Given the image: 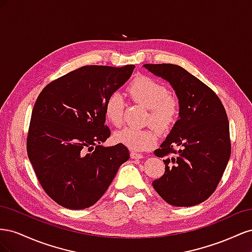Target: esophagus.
<instances>
[{
    "mask_svg": "<svg viewBox=\"0 0 252 252\" xmlns=\"http://www.w3.org/2000/svg\"><path fill=\"white\" fill-rule=\"evenodd\" d=\"M130 158H133V159H134V158H135V159H136V158H143V155H142V154H138V152H135V151H131V152H130Z\"/></svg>",
    "mask_w": 252,
    "mask_h": 252,
    "instance_id": "1",
    "label": "esophagus"
}]
</instances>
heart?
<instances>
[{"label":"heart","instance_id":"obj_1","mask_svg":"<svg viewBox=\"0 0 252 252\" xmlns=\"http://www.w3.org/2000/svg\"><path fill=\"white\" fill-rule=\"evenodd\" d=\"M131 100L149 109L147 122L158 130L165 131L169 129L179 114V103L170 96L167 88L159 82L148 78H135L127 88ZM124 97L122 94H111L104 106L105 117L114 126L123 123ZM116 142L123 144L132 150H145L151 147L157 141V134L152 129H138L125 127L113 135Z\"/></svg>","mask_w":252,"mask_h":252}]
</instances>
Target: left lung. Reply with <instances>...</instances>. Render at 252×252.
<instances>
[{
	"instance_id": "left-lung-1",
	"label": "left lung",
	"mask_w": 252,
	"mask_h": 252,
	"mask_svg": "<svg viewBox=\"0 0 252 252\" xmlns=\"http://www.w3.org/2000/svg\"><path fill=\"white\" fill-rule=\"evenodd\" d=\"M168 82L179 100V120L155 151L165 172L152 182L162 199L177 207H190L215 191L231 154L229 122L218 95L184 68L173 64H145Z\"/></svg>"
}]
</instances>
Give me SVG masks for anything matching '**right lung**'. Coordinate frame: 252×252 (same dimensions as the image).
<instances>
[{"label":"right lung","instance_id":"right-lung-1","mask_svg":"<svg viewBox=\"0 0 252 252\" xmlns=\"http://www.w3.org/2000/svg\"><path fill=\"white\" fill-rule=\"evenodd\" d=\"M133 69L83 66L49 83L37 96L27 154L45 192L63 207L79 210L95 204L128 161L125 145L101 144L110 136L105 103Z\"/></svg>","mask_w":252,"mask_h":252}]
</instances>
